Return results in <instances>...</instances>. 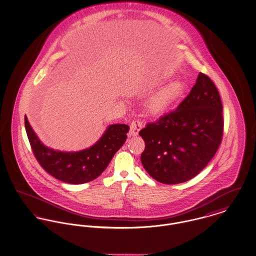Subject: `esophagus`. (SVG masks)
Masks as SVG:
<instances>
[{"instance_id":"esophagus-1","label":"esophagus","mask_w":256,"mask_h":256,"mask_svg":"<svg viewBox=\"0 0 256 256\" xmlns=\"http://www.w3.org/2000/svg\"><path fill=\"white\" fill-rule=\"evenodd\" d=\"M142 124L140 120H134L130 125V136H136L138 134L140 130L142 129Z\"/></svg>"}]
</instances>
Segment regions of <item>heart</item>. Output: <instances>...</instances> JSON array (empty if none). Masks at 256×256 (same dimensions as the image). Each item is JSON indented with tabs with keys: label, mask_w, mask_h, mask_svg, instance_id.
<instances>
[{
	"label": "heart",
	"mask_w": 256,
	"mask_h": 256,
	"mask_svg": "<svg viewBox=\"0 0 256 256\" xmlns=\"http://www.w3.org/2000/svg\"><path fill=\"white\" fill-rule=\"evenodd\" d=\"M184 91V84L182 80H172L150 98L148 104V110L156 116L163 114L182 97Z\"/></svg>",
	"instance_id": "heart-1"
}]
</instances>
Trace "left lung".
Returning a JSON list of instances; mask_svg holds the SVG:
<instances>
[{"mask_svg":"<svg viewBox=\"0 0 256 256\" xmlns=\"http://www.w3.org/2000/svg\"><path fill=\"white\" fill-rule=\"evenodd\" d=\"M222 102L212 80L200 72L178 106L138 132L144 168L157 182L178 184L197 176L214 156L223 135Z\"/></svg>","mask_w":256,"mask_h":256,"instance_id":"8db88e82","label":"left lung"}]
</instances>
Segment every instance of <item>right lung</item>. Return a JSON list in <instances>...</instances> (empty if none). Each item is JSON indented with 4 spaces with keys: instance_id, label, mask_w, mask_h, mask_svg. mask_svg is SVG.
<instances>
[{
    "instance_id": "1",
    "label": "right lung",
    "mask_w": 256,
    "mask_h": 256,
    "mask_svg": "<svg viewBox=\"0 0 256 256\" xmlns=\"http://www.w3.org/2000/svg\"><path fill=\"white\" fill-rule=\"evenodd\" d=\"M25 129L34 157L44 170L63 182L82 184L95 180L106 170L125 142L129 126H108L95 144L76 152H63L46 146L36 135L26 116Z\"/></svg>"
}]
</instances>
